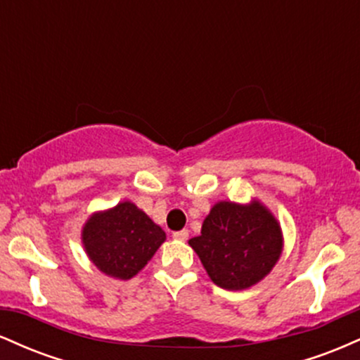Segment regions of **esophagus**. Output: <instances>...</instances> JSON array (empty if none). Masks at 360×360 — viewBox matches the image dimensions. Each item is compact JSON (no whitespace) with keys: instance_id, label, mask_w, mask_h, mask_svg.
Listing matches in <instances>:
<instances>
[{"instance_id":"34e87169","label":"esophagus","mask_w":360,"mask_h":360,"mask_svg":"<svg viewBox=\"0 0 360 360\" xmlns=\"http://www.w3.org/2000/svg\"><path fill=\"white\" fill-rule=\"evenodd\" d=\"M188 230H177V232L172 233V237L177 238V240H186L188 238Z\"/></svg>"}]
</instances>
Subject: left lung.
I'll return each instance as SVG.
<instances>
[{"mask_svg": "<svg viewBox=\"0 0 360 360\" xmlns=\"http://www.w3.org/2000/svg\"><path fill=\"white\" fill-rule=\"evenodd\" d=\"M189 245L217 286L238 291L269 274L281 255L283 235L276 218L260 203L220 201Z\"/></svg>", "mask_w": 360, "mask_h": 360, "instance_id": "8db88e82", "label": "left lung"}]
</instances>
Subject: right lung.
I'll return each instance as SVG.
<instances>
[{"instance_id": "1", "label": "right lung", "mask_w": 360, "mask_h": 360, "mask_svg": "<svg viewBox=\"0 0 360 360\" xmlns=\"http://www.w3.org/2000/svg\"><path fill=\"white\" fill-rule=\"evenodd\" d=\"M166 233L130 201L94 213L82 229V243L98 269L130 279L152 259Z\"/></svg>"}]
</instances>
